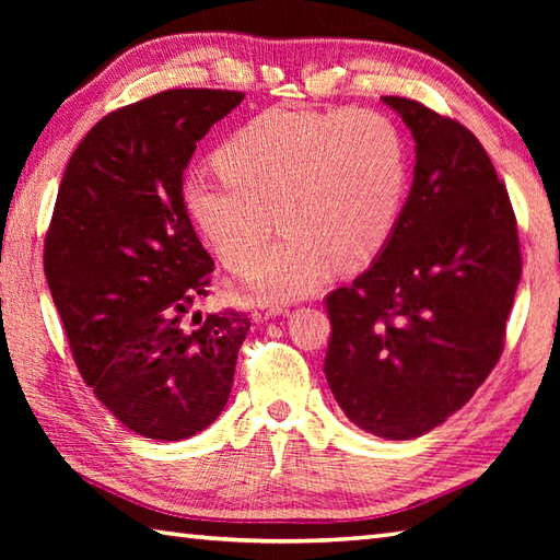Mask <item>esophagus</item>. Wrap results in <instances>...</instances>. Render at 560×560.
<instances>
[{
  "instance_id": "esophagus-1",
  "label": "esophagus",
  "mask_w": 560,
  "mask_h": 560,
  "mask_svg": "<svg viewBox=\"0 0 560 560\" xmlns=\"http://www.w3.org/2000/svg\"><path fill=\"white\" fill-rule=\"evenodd\" d=\"M281 313H283V307L267 305V303H259V305L255 307V313H253V323L261 325V323H267V319L277 317V315H281Z\"/></svg>"
}]
</instances>
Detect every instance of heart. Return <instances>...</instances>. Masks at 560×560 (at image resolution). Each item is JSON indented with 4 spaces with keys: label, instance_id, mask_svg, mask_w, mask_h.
Segmentation results:
<instances>
[{
    "label": "heart",
    "instance_id": "heart-1",
    "mask_svg": "<svg viewBox=\"0 0 560 560\" xmlns=\"http://www.w3.org/2000/svg\"><path fill=\"white\" fill-rule=\"evenodd\" d=\"M217 165L223 177H192L185 205L231 267L258 252L273 222L284 225L280 241L241 271L271 301L315 291L329 265L355 269L373 259L407 189L399 129L373 110H267L223 141Z\"/></svg>",
    "mask_w": 560,
    "mask_h": 560
}]
</instances>
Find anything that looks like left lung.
I'll return each instance as SVG.
<instances>
[{"instance_id":"8db88e82","label":"left lung","mask_w":560,"mask_h":560,"mask_svg":"<svg viewBox=\"0 0 560 560\" xmlns=\"http://www.w3.org/2000/svg\"><path fill=\"white\" fill-rule=\"evenodd\" d=\"M383 103L411 129L413 183L373 265L327 295L325 375L361 431L411 440L462 409L501 359L522 257L479 139L416 101Z\"/></svg>"}]
</instances>
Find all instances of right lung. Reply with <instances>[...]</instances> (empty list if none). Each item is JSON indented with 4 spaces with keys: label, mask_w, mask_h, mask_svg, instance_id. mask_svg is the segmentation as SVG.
I'll use <instances>...</instances> for the list:
<instances>
[{
    "label": "right lung",
    "mask_w": 560,
    "mask_h": 560,
    "mask_svg": "<svg viewBox=\"0 0 560 560\" xmlns=\"http://www.w3.org/2000/svg\"><path fill=\"white\" fill-rule=\"evenodd\" d=\"M245 96L173 89L105 115L71 153L45 237V277L79 373L103 407L151 440L219 419L245 313H192L213 259L187 217L197 141Z\"/></svg>",
    "instance_id": "1"
}]
</instances>
